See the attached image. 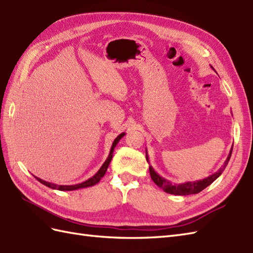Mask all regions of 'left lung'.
<instances>
[{
	"instance_id": "8db88e82",
	"label": "left lung",
	"mask_w": 253,
	"mask_h": 253,
	"mask_svg": "<svg viewBox=\"0 0 253 253\" xmlns=\"http://www.w3.org/2000/svg\"><path fill=\"white\" fill-rule=\"evenodd\" d=\"M232 151H233V147L232 149L230 150L229 156H227L224 164L222 165V168H220V169L218 171H215L214 174L208 176L207 178H204L203 180H198V181H188V182H183V183H171L169 180L164 179L163 177H161L160 175H158L155 169H152V166H149V171H150V176L151 179L153 180L158 187H160L161 189H163L164 192L169 193V194H174V195H190V194H196L201 192V191L204 190L205 188H207L209 184H211L217 178L222 174V171L224 170V169L226 168L227 163H229L231 156H232ZM146 160L147 162L149 163V158L147 156L146 152Z\"/></svg>"
}]
</instances>
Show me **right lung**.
<instances>
[{"label": "right lung", "instance_id": "obj_1", "mask_svg": "<svg viewBox=\"0 0 253 253\" xmlns=\"http://www.w3.org/2000/svg\"><path fill=\"white\" fill-rule=\"evenodd\" d=\"M125 134H126V133H121L120 135H118V136H117V138L114 140V143H113V145H112V148H110V152H109V155H108V157H107V159H106V161L103 163V165L101 166V169H98L97 173H96L93 177L89 178L88 180H85V181H84V182H82V183H78V184H73V186H60V184H55V183H51V182H48V181L42 180V179H41V178H39V177H35V176H34V177H35L36 179H38L41 183L45 184L46 187L54 189V190H60V191H73V190H77V189L88 188V187L94 186V184H96L98 181H100L101 178H102L104 175H105L106 170H107V169H108V165H109L110 161H112V159H113V153H114L115 147L117 146V144L119 143V140H120L123 136H125Z\"/></svg>", "mask_w": 253, "mask_h": 253}]
</instances>
